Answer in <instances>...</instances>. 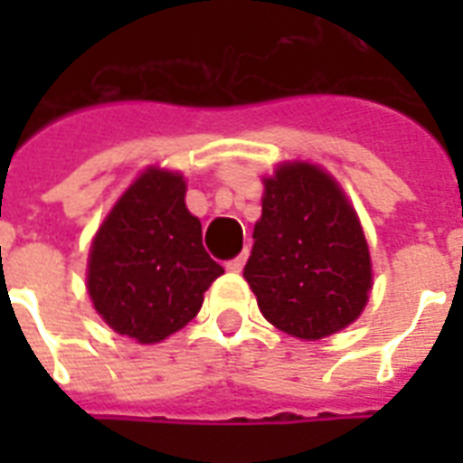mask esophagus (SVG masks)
Returning a JSON list of instances; mask_svg holds the SVG:
<instances>
[{
  "mask_svg": "<svg viewBox=\"0 0 463 463\" xmlns=\"http://www.w3.org/2000/svg\"><path fill=\"white\" fill-rule=\"evenodd\" d=\"M245 261H247V252H242L240 257H235V260L225 261V269L232 271V274H238V271H242V267H245Z\"/></svg>",
  "mask_w": 463,
  "mask_h": 463,
  "instance_id": "esophagus-1",
  "label": "esophagus"
}]
</instances>
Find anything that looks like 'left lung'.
I'll return each mask as SVG.
<instances>
[{"instance_id":"obj_1","label":"left lung","mask_w":463,"mask_h":463,"mask_svg":"<svg viewBox=\"0 0 463 463\" xmlns=\"http://www.w3.org/2000/svg\"><path fill=\"white\" fill-rule=\"evenodd\" d=\"M245 279L261 315L290 336L324 338L358 319L373 286L365 235L329 175L309 163L264 180Z\"/></svg>"}]
</instances>
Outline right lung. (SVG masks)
Returning <instances> with one entry per match:
<instances>
[{
  "instance_id": "obj_1",
  "label": "right lung",
  "mask_w": 463,
  "mask_h": 463,
  "mask_svg": "<svg viewBox=\"0 0 463 463\" xmlns=\"http://www.w3.org/2000/svg\"><path fill=\"white\" fill-rule=\"evenodd\" d=\"M221 274L184 206V180L148 167L90 245L89 296L118 334L156 344L194 319Z\"/></svg>"
}]
</instances>
